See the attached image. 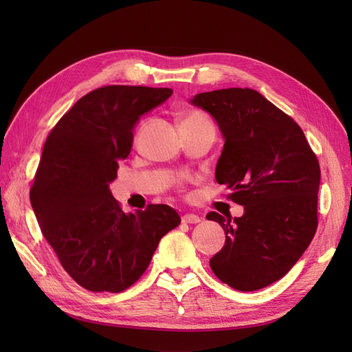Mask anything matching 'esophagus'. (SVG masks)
Wrapping results in <instances>:
<instances>
[{"label":"esophagus","instance_id":"obj_1","mask_svg":"<svg viewBox=\"0 0 352 352\" xmlns=\"http://www.w3.org/2000/svg\"><path fill=\"white\" fill-rule=\"evenodd\" d=\"M201 219L199 216L193 214V213H186L184 216H182V222L183 223H198Z\"/></svg>","mask_w":352,"mask_h":352}]
</instances>
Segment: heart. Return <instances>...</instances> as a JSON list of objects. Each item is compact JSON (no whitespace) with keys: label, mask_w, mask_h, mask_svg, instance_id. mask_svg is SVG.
<instances>
[{"label":"heart","mask_w":352,"mask_h":352,"mask_svg":"<svg viewBox=\"0 0 352 352\" xmlns=\"http://www.w3.org/2000/svg\"><path fill=\"white\" fill-rule=\"evenodd\" d=\"M204 121H210V119H208L207 115L203 113V111H201V110H189L188 113H184L183 118H182V126L199 124V122H204ZM175 184H177V188H183L182 182H175Z\"/></svg>","instance_id":"heart-1"}]
</instances>
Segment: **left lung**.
Masks as SVG:
<instances>
[{
  "instance_id": "8db88e82",
  "label": "left lung",
  "mask_w": 352,
  "mask_h": 352,
  "mask_svg": "<svg viewBox=\"0 0 352 352\" xmlns=\"http://www.w3.org/2000/svg\"><path fill=\"white\" fill-rule=\"evenodd\" d=\"M190 101L218 122L226 144L216 182L245 208L234 219L207 214L226 231L210 267L236 290L263 289L290 271L316 233L318 157L301 126L254 89H221Z\"/></svg>"
}]
</instances>
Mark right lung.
<instances>
[{"label":"right lung","mask_w":352,"mask_h":352,"mask_svg":"<svg viewBox=\"0 0 352 352\" xmlns=\"http://www.w3.org/2000/svg\"><path fill=\"white\" fill-rule=\"evenodd\" d=\"M170 95L169 87H98L48 134L30 201L42 234L81 287L129 289L151 263L160 239L182 221L166 204L124 213L109 189L131 151L138 119Z\"/></svg>","instance_id":"add662e5"}]
</instances>
